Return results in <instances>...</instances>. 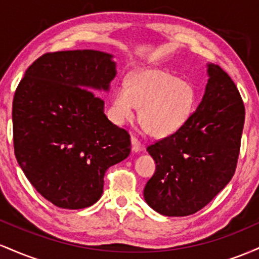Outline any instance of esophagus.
I'll return each instance as SVG.
<instances>
[{"instance_id": "obj_1", "label": "esophagus", "mask_w": 259, "mask_h": 259, "mask_svg": "<svg viewBox=\"0 0 259 259\" xmlns=\"http://www.w3.org/2000/svg\"><path fill=\"white\" fill-rule=\"evenodd\" d=\"M140 150H141V142L135 136H132V151L133 152H139Z\"/></svg>"}]
</instances>
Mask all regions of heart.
I'll list each match as a JSON object with an SVG mask.
<instances>
[{"label": "heart", "instance_id": "1", "mask_svg": "<svg viewBox=\"0 0 259 259\" xmlns=\"http://www.w3.org/2000/svg\"><path fill=\"white\" fill-rule=\"evenodd\" d=\"M114 117L124 123L136 115L151 135H173L190 119L196 106V94L190 82L159 69L140 72L132 76L129 88L119 84L113 90Z\"/></svg>", "mask_w": 259, "mask_h": 259}]
</instances>
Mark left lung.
<instances>
[{"instance_id": "obj_1", "label": "left lung", "mask_w": 259, "mask_h": 259, "mask_svg": "<svg viewBox=\"0 0 259 259\" xmlns=\"http://www.w3.org/2000/svg\"><path fill=\"white\" fill-rule=\"evenodd\" d=\"M202 102L186 124L147 147L156 171L145 201L163 215L186 217L207 206L235 173L245 106L235 82L218 64H208Z\"/></svg>"}]
</instances>
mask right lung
Here are the masks:
<instances>
[{
	"mask_svg": "<svg viewBox=\"0 0 259 259\" xmlns=\"http://www.w3.org/2000/svg\"><path fill=\"white\" fill-rule=\"evenodd\" d=\"M117 74L108 53L49 52L26 69L13 97L16 158L31 185L59 208L99 201L103 177L130 153V135L103 113L92 92L108 90Z\"/></svg>",
	"mask_w": 259,
	"mask_h": 259,
	"instance_id": "1",
	"label": "right lung"
}]
</instances>
